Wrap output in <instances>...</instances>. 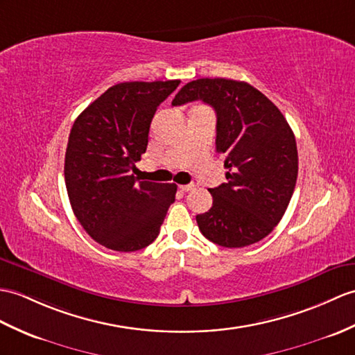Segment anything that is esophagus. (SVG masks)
Instances as JSON below:
<instances>
[{"label":"esophagus","mask_w":355,"mask_h":355,"mask_svg":"<svg viewBox=\"0 0 355 355\" xmlns=\"http://www.w3.org/2000/svg\"><path fill=\"white\" fill-rule=\"evenodd\" d=\"M193 187H195L193 184H184V186H180L178 189H180V191H181V192H183V193H184V192H189V191H192V189H193Z\"/></svg>","instance_id":"obj_1"}]
</instances>
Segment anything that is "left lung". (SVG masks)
<instances>
[{"label":"left lung","mask_w":355,"mask_h":355,"mask_svg":"<svg viewBox=\"0 0 355 355\" xmlns=\"http://www.w3.org/2000/svg\"><path fill=\"white\" fill-rule=\"evenodd\" d=\"M201 100L216 112V153L227 183L209 189L213 205L196 216L210 242L243 248L282 220L298 177L295 135L283 113L245 81L200 78L180 89L172 105Z\"/></svg>","instance_id":"obj_1"}]
</instances>
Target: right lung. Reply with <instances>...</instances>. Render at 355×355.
<instances>
[{"mask_svg": "<svg viewBox=\"0 0 355 355\" xmlns=\"http://www.w3.org/2000/svg\"><path fill=\"white\" fill-rule=\"evenodd\" d=\"M180 80L114 85L73 122L64 154V183L73 215L95 242L131 252L155 241L177 186L131 174L146 151L157 107Z\"/></svg>", "mask_w": 355, "mask_h": 355, "instance_id": "1", "label": "right lung"}]
</instances>
